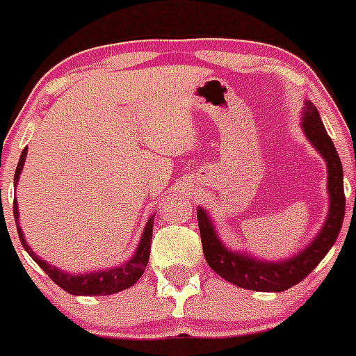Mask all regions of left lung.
<instances>
[{
	"mask_svg": "<svg viewBox=\"0 0 356 356\" xmlns=\"http://www.w3.org/2000/svg\"><path fill=\"white\" fill-rule=\"evenodd\" d=\"M300 125L309 143L326 161L327 193H330V210L326 220L316 238L304 250L282 261L256 258L246 251H232L219 238L216 225L205 209H197L202 246L209 266L229 284L238 285L241 289L256 290V292H284L304 280L338 239L346 204L341 161L312 102L305 100Z\"/></svg>",
	"mask_w": 356,
	"mask_h": 356,
	"instance_id": "8db88e82",
	"label": "left lung"
}]
</instances>
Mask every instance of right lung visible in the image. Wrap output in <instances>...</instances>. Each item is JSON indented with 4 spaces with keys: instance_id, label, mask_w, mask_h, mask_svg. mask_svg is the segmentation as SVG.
I'll use <instances>...</instances> for the list:
<instances>
[{
    "instance_id": "1",
    "label": "right lung",
    "mask_w": 356,
    "mask_h": 356,
    "mask_svg": "<svg viewBox=\"0 0 356 356\" xmlns=\"http://www.w3.org/2000/svg\"><path fill=\"white\" fill-rule=\"evenodd\" d=\"M26 149L22 151L20 161L17 164V171H15V188H17L18 178H20L22 170H24L25 158H26ZM13 216L15 222H17V231L18 238H20L22 244H24L25 251L32 256L33 261L40 266L49 277L54 280L63 290L72 293V296H112V293L122 292V290L129 289L136 284L140 278V275L146 270L147 261H149V253H151V241H152V224H154V216L149 217L146 227H144L143 236H140L139 244H137L136 253L129 261H125L124 265L113 266V268L106 270H95V271H86V273H67V271H63L57 266H52L51 263H47L45 259H42L39 254H35L32 251V248L26 244L24 231H22L20 216H18V202L15 198L13 202Z\"/></svg>"
}]
</instances>
